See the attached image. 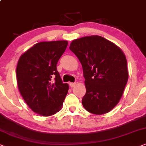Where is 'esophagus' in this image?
Segmentation results:
<instances>
[{"label": "esophagus", "mask_w": 146, "mask_h": 146, "mask_svg": "<svg viewBox=\"0 0 146 146\" xmlns=\"http://www.w3.org/2000/svg\"><path fill=\"white\" fill-rule=\"evenodd\" d=\"M69 85H70V87H74L75 85H76V83H70Z\"/></svg>", "instance_id": "esophagus-1"}]
</instances>
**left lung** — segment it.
Wrapping results in <instances>:
<instances>
[{"instance_id":"8db88e82","label":"left lung","mask_w":146,"mask_h":146,"mask_svg":"<svg viewBox=\"0 0 146 146\" xmlns=\"http://www.w3.org/2000/svg\"><path fill=\"white\" fill-rule=\"evenodd\" d=\"M69 48L82 65L86 87L83 106L96 115L110 112L121 100L127 82L125 54L113 42L98 35L73 40Z\"/></svg>"}]
</instances>
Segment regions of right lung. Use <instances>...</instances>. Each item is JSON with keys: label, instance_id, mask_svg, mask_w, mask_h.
<instances>
[{"label": "right lung", "instance_id": "1", "mask_svg": "<svg viewBox=\"0 0 146 146\" xmlns=\"http://www.w3.org/2000/svg\"><path fill=\"white\" fill-rule=\"evenodd\" d=\"M67 44V40L38 42L19 59V90L29 108L40 115H54L63 107L69 85L62 82L57 64Z\"/></svg>", "mask_w": 146, "mask_h": 146}]
</instances>
